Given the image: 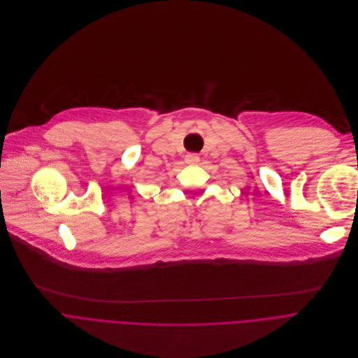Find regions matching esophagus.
Returning a JSON list of instances; mask_svg holds the SVG:
<instances>
[{"label":"esophagus","instance_id":"1","mask_svg":"<svg viewBox=\"0 0 358 358\" xmlns=\"http://www.w3.org/2000/svg\"><path fill=\"white\" fill-rule=\"evenodd\" d=\"M199 161H200V158H199L197 154H187L186 158H185V162L189 164V165H194V164H197Z\"/></svg>","mask_w":358,"mask_h":358}]
</instances>
